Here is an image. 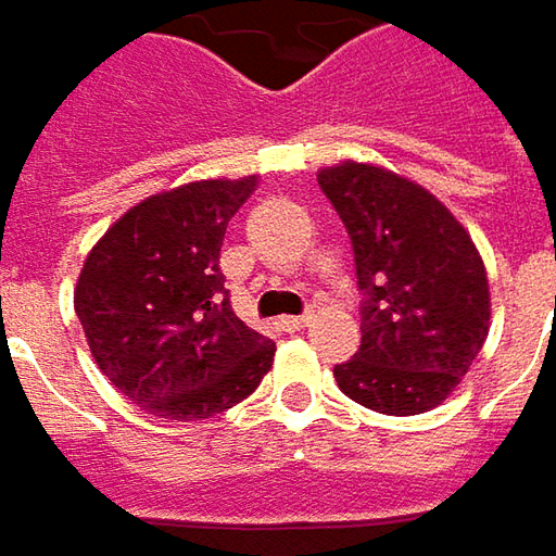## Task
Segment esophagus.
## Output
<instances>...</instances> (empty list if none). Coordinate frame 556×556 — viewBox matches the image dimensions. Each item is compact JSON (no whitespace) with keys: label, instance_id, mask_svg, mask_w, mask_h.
I'll list each match as a JSON object with an SVG mask.
<instances>
[{"label":"esophagus","instance_id":"esophagus-1","mask_svg":"<svg viewBox=\"0 0 556 556\" xmlns=\"http://www.w3.org/2000/svg\"><path fill=\"white\" fill-rule=\"evenodd\" d=\"M278 325H281L285 331H306L312 325V315H303V318H281Z\"/></svg>","mask_w":556,"mask_h":556}]
</instances>
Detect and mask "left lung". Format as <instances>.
Wrapping results in <instances>:
<instances>
[{"label": "left lung", "mask_w": 556, "mask_h": 556, "mask_svg": "<svg viewBox=\"0 0 556 556\" xmlns=\"http://www.w3.org/2000/svg\"><path fill=\"white\" fill-rule=\"evenodd\" d=\"M318 185L346 225L362 303V346L337 387L380 415L433 412L489 337L492 293L470 231L424 185L387 166L340 161Z\"/></svg>", "instance_id": "8db88e82"}]
</instances>
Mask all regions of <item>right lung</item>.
<instances>
[{
	"instance_id": "right-lung-1",
	"label": "right lung",
	"mask_w": 556,
	"mask_h": 556,
	"mask_svg": "<svg viewBox=\"0 0 556 556\" xmlns=\"http://www.w3.org/2000/svg\"><path fill=\"white\" fill-rule=\"evenodd\" d=\"M260 176L198 179L151 194L79 268L74 309L101 374L148 415L203 420L260 387L275 343L231 312L225 228Z\"/></svg>"
}]
</instances>
